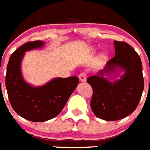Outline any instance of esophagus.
I'll return each mask as SVG.
<instances>
[{"label":"esophagus","instance_id":"34e87169","mask_svg":"<svg viewBox=\"0 0 150 150\" xmlns=\"http://www.w3.org/2000/svg\"><path fill=\"white\" fill-rule=\"evenodd\" d=\"M79 79L81 82H85L87 80V74L84 72H82L81 74H79Z\"/></svg>","mask_w":150,"mask_h":150}]
</instances>
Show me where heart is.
<instances>
[{
    "instance_id": "b5f03b06",
    "label": "heart",
    "mask_w": 150,
    "mask_h": 150,
    "mask_svg": "<svg viewBox=\"0 0 150 150\" xmlns=\"http://www.w3.org/2000/svg\"><path fill=\"white\" fill-rule=\"evenodd\" d=\"M100 59H103V58H104V55H100Z\"/></svg>"
}]
</instances>
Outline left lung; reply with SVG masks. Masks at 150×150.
Returning <instances> with one entry per match:
<instances>
[{
    "label": "left lung",
    "instance_id": "1",
    "mask_svg": "<svg viewBox=\"0 0 150 150\" xmlns=\"http://www.w3.org/2000/svg\"><path fill=\"white\" fill-rule=\"evenodd\" d=\"M115 56L111 58L98 75L87 81L93 89L91 108L98 118L116 121L131 115L140 101L144 89L141 59L131 45L125 42L115 41ZM115 67L126 70L121 79L111 83L105 74Z\"/></svg>",
    "mask_w": 150,
    "mask_h": 150
}]
</instances>
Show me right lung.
Returning <instances> with one entry per match:
<instances>
[{
  "mask_svg": "<svg viewBox=\"0 0 150 150\" xmlns=\"http://www.w3.org/2000/svg\"><path fill=\"white\" fill-rule=\"evenodd\" d=\"M43 42H28L17 49L8 61L5 85L11 105L27 120L40 122L55 118L65 106L79 83L76 76L55 78L42 87L28 84L21 74V61L25 52L40 48Z\"/></svg>",
  "mask_w": 150,
  "mask_h": 150,
  "instance_id": "1",
  "label": "right lung"
}]
</instances>
